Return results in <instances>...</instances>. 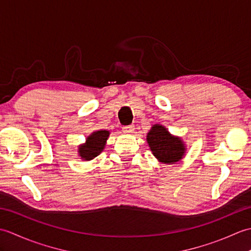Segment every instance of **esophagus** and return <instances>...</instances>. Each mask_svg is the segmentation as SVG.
<instances>
[{
  "label": "esophagus",
  "mask_w": 251,
  "mask_h": 251,
  "mask_svg": "<svg viewBox=\"0 0 251 251\" xmlns=\"http://www.w3.org/2000/svg\"><path fill=\"white\" fill-rule=\"evenodd\" d=\"M135 129V126L134 125H127L123 127V131L125 132V134H131L132 131Z\"/></svg>",
  "instance_id": "34e87169"
}]
</instances>
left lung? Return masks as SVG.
Returning a JSON list of instances; mask_svg holds the SVG:
<instances>
[{
    "label": "left lung",
    "instance_id": "obj_1",
    "mask_svg": "<svg viewBox=\"0 0 251 251\" xmlns=\"http://www.w3.org/2000/svg\"><path fill=\"white\" fill-rule=\"evenodd\" d=\"M147 141L158 162L170 165L184 156L185 146L182 139L173 136L163 125H153L147 135Z\"/></svg>",
    "mask_w": 251,
    "mask_h": 251
}]
</instances>
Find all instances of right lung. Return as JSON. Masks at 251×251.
I'll use <instances>...</instances> for the list:
<instances>
[{
  "label": "right lung",
  "instance_id": "right-lung-1",
  "mask_svg": "<svg viewBox=\"0 0 251 251\" xmlns=\"http://www.w3.org/2000/svg\"><path fill=\"white\" fill-rule=\"evenodd\" d=\"M110 131L102 129L94 131L86 138V142L78 147V155L84 161H90L102 152Z\"/></svg>",
  "mask_w": 251,
  "mask_h": 251
}]
</instances>
